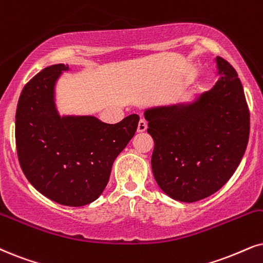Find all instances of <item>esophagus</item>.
Wrapping results in <instances>:
<instances>
[{
  "instance_id": "1",
  "label": "esophagus",
  "mask_w": 263,
  "mask_h": 263,
  "mask_svg": "<svg viewBox=\"0 0 263 263\" xmlns=\"http://www.w3.org/2000/svg\"><path fill=\"white\" fill-rule=\"evenodd\" d=\"M147 122H145L144 120H143V119H141V120H139V122H138V127H137V131L138 132H144L145 129H147Z\"/></svg>"
}]
</instances>
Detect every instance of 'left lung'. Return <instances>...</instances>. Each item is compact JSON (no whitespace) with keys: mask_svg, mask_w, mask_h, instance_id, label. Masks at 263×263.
Listing matches in <instances>:
<instances>
[{"mask_svg":"<svg viewBox=\"0 0 263 263\" xmlns=\"http://www.w3.org/2000/svg\"><path fill=\"white\" fill-rule=\"evenodd\" d=\"M218 79L191 102L144 110L154 139L152 170L161 191L194 202L227 183L240 164L250 134V112L237 71L217 57Z\"/></svg>","mask_w":263,"mask_h":263,"instance_id":"left-lung-1","label":"left lung"}]
</instances>
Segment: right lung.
Here are the masks:
<instances>
[{
	"label": "right lung",
	"mask_w": 263,
	"mask_h": 263,
	"mask_svg": "<svg viewBox=\"0 0 263 263\" xmlns=\"http://www.w3.org/2000/svg\"><path fill=\"white\" fill-rule=\"evenodd\" d=\"M65 64L45 68L23 88L15 114L19 164L35 189L58 204L84 206L107 187L112 162L135 136L139 116L105 124L92 115H61L55 85Z\"/></svg>",
	"instance_id": "right-lung-1"
}]
</instances>
